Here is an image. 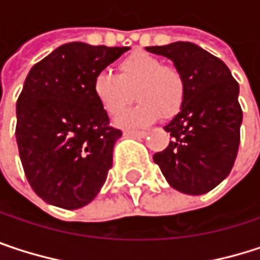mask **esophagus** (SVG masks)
Listing matches in <instances>:
<instances>
[{"label": "esophagus", "instance_id": "obj_1", "mask_svg": "<svg viewBox=\"0 0 260 260\" xmlns=\"http://www.w3.org/2000/svg\"><path fill=\"white\" fill-rule=\"evenodd\" d=\"M125 135L137 137V138H144L147 135V132L146 131H125Z\"/></svg>", "mask_w": 260, "mask_h": 260}]
</instances>
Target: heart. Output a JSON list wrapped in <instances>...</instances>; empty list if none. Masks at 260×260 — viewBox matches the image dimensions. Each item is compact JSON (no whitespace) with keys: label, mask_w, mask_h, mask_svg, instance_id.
Listing matches in <instances>:
<instances>
[{"label":"heart","mask_w":260,"mask_h":260,"mask_svg":"<svg viewBox=\"0 0 260 260\" xmlns=\"http://www.w3.org/2000/svg\"><path fill=\"white\" fill-rule=\"evenodd\" d=\"M135 98L140 104L126 113L119 123L123 126H146L159 116L172 119L185 102L186 84L173 66L147 52H132L117 64V75L101 72L93 79V94L102 110L119 117Z\"/></svg>","instance_id":"obj_1"}]
</instances>
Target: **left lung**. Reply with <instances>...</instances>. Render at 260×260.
Masks as SVG:
<instances>
[{"label":"left lung","mask_w":260,"mask_h":260,"mask_svg":"<svg viewBox=\"0 0 260 260\" xmlns=\"http://www.w3.org/2000/svg\"><path fill=\"white\" fill-rule=\"evenodd\" d=\"M146 49L170 58L186 84L181 111L164 126L173 140L153 155V161L172 188L191 196L205 194L229 176L238 155L239 85L220 58L194 43Z\"/></svg>","instance_id":"left-lung-1"}]
</instances>
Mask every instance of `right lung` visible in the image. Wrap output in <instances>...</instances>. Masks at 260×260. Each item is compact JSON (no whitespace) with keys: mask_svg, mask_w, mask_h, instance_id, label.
Masks as SVG:
<instances>
[{"mask_svg":"<svg viewBox=\"0 0 260 260\" xmlns=\"http://www.w3.org/2000/svg\"><path fill=\"white\" fill-rule=\"evenodd\" d=\"M129 48L61 45L36 63L16 102V143L28 183L46 203L78 209L107 181L122 131L93 94V79Z\"/></svg>","mask_w":260,"mask_h":260,"instance_id":"1","label":"right lung"}]
</instances>
